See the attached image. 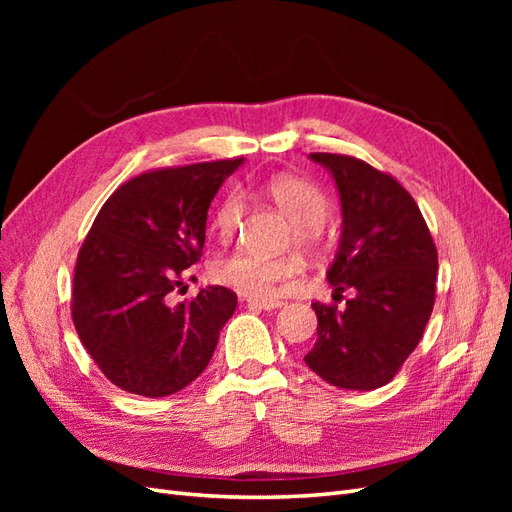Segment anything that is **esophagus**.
Wrapping results in <instances>:
<instances>
[{
    "label": "esophagus",
    "mask_w": 512,
    "mask_h": 512,
    "mask_svg": "<svg viewBox=\"0 0 512 512\" xmlns=\"http://www.w3.org/2000/svg\"><path fill=\"white\" fill-rule=\"evenodd\" d=\"M245 303L250 307H258V309H265V312H271V309H277L282 307L284 303L282 301H275V299H245Z\"/></svg>",
    "instance_id": "esophagus-1"
}]
</instances>
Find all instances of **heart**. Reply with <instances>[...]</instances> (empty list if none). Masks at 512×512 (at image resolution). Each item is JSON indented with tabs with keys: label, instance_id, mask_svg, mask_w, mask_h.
I'll use <instances>...</instances> for the list:
<instances>
[{
	"label": "heart",
	"instance_id": "heart-1",
	"mask_svg": "<svg viewBox=\"0 0 512 512\" xmlns=\"http://www.w3.org/2000/svg\"><path fill=\"white\" fill-rule=\"evenodd\" d=\"M271 203L292 220V239L307 252H318L324 245V220L331 213V198L320 185L280 175L260 185ZM247 211V200L241 190H230L215 211V232L222 239L235 235ZM301 273V260L292 256H267L254 250H235L211 262V277L250 297H269L280 282L292 280Z\"/></svg>",
	"mask_w": 512,
	"mask_h": 512
}]
</instances>
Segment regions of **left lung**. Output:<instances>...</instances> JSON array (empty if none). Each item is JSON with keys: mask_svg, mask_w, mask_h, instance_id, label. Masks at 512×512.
I'll return each mask as SVG.
<instances>
[{"mask_svg": "<svg viewBox=\"0 0 512 512\" xmlns=\"http://www.w3.org/2000/svg\"><path fill=\"white\" fill-rule=\"evenodd\" d=\"M329 168L342 198V241L327 273L342 309L312 303L318 339L309 369L339 389L389 384L423 337L436 303V243L410 192L395 177L342 153H309Z\"/></svg>", "mask_w": 512, "mask_h": 512, "instance_id": "obj_1", "label": "left lung"}]
</instances>
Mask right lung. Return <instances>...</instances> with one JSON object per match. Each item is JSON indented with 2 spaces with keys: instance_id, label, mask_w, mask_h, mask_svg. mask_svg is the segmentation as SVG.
Listing matches in <instances>:
<instances>
[{
  "instance_id": "add662e5",
  "label": "right lung",
  "mask_w": 512,
  "mask_h": 512,
  "mask_svg": "<svg viewBox=\"0 0 512 512\" xmlns=\"http://www.w3.org/2000/svg\"><path fill=\"white\" fill-rule=\"evenodd\" d=\"M243 158L147 170L108 196L74 267L72 320L121 391L166 397L209 365L237 294L224 286L170 303L203 256L207 211Z\"/></svg>"
}]
</instances>
